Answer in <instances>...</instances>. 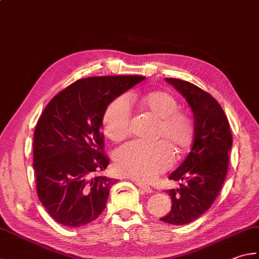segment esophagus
<instances>
[{
	"label": "esophagus",
	"mask_w": 259,
	"mask_h": 259,
	"mask_svg": "<svg viewBox=\"0 0 259 259\" xmlns=\"http://www.w3.org/2000/svg\"><path fill=\"white\" fill-rule=\"evenodd\" d=\"M136 185H138V186H139L141 189H142L144 193H146V194L152 193V188H151L150 186H148V185H145V184L141 183V182H136Z\"/></svg>",
	"instance_id": "obj_1"
}]
</instances>
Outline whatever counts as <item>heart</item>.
I'll return each instance as SVG.
<instances>
[{
	"instance_id": "heart-1",
	"label": "heart",
	"mask_w": 259,
	"mask_h": 259,
	"mask_svg": "<svg viewBox=\"0 0 259 259\" xmlns=\"http://www.w3.org/2000/svg\"><path fill=\"white\" fill-rule=\"evenodd\" d=\"M130 105L159 119L152 144L131 143L120 148L114 155V163L120 175L138 180H151L167 170L178 157L186 154L195 139V121L185 111L178 110L177 99L169 92L153 90L132 94L127 99L118 98L107 107L102 117V131L111 142L119 143L131 133Z\"/></svg>"
}]
</instances>
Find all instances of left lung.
<instances>
[{"mask_svg": "<svg viewBox=\"0 0 259 259\" xmlns=\"http://www.w3.org/2000/svg\"><path fill=\"white\" fill-rule=\"evenodd\" d=\"M165 81L188 102L196 128L192 150L169 176V179L185 184L168 190L172 206L160 219L174 226H184L203 215L220 193L228 172L232 135L222 107L211 95L187 81L172 77Z\"/></svg>", "mask_w": 259, "mask_h": 259, "instance_id": "obj_1", "label": "left lung"}]
</instances>
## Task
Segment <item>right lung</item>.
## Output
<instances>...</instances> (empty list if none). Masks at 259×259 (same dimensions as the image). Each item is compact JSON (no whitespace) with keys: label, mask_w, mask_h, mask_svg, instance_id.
<instances>
[{"label":"right lung","mask_w":259,"mask_h":259,"mask_svg":"<svg viewBox=\"0 0 259 259\" xmlns=\"http://www.w3.org/2000/svg\"><path fill=\"white\" fill-rule=\"evenodd\" d=\"M144 79L115 75L77 80L42 111L33 134L36 189L44 207L62 226H85L105 209L115 179L99 175L109 164L102 117L111 101Z\"/></svg>","instance_id":"obj_1"}]
</instances>
